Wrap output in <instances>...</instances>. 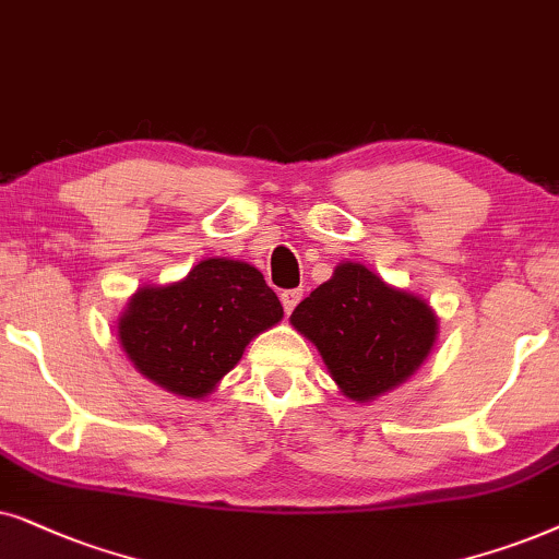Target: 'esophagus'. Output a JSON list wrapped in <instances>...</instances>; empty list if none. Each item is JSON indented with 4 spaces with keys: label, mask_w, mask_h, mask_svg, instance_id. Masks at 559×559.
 <instances>
[{
    "label": "esophagus",
    "mask_w": 559,
    "mask_h": 559,
    "mask_svg": "<svg viewBox=\"0 0 559 559\" xmlns=\"http://www.w3.org/2000/svg\"><path fill=\"white\" fill-rule=\"evenodd\" d=\"M301 296H304L301 288H288V292L281 294V304H284L286 314H292V311L296 309V304L301 301Z\"/></svg>",
    "instance_id": "obj_1"
}]
</instances>
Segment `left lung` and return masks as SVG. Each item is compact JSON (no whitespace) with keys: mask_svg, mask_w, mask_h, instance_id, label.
<instances>
[{"mask_svg":"<svg viewBox=\"0 0 559 559\" xmlns=\"http://www.w3.org/2000/svg\"><path fill=\"white\" fill-rule=\"evenodd\" d=\"M292 324L314 342L345 396L370 401L406 381L435 345L437 317L416 296L342 263L294 309Z\"/></svg>","mask_w":559,"mask_h":559,"instance_id":"obj_1","label":"left lung"}]
</instances>
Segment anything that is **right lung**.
<instances>
[{
    "mask_svg": "<svg viewBox=\"0 0 559 559\" xmlns=\"http://www.w3.org/2000/svg\"><path fill=\"white\" fill-rule=\"evenodd\" d=\"M281 317L284 307L258 267L210 258L178 284L140 288L119 319V342L160 389L202 399Z\"/></svg>",
    "mask_w": 559,
    "mask_h": 559,
    "instance_id": "right-lung-1",
    "label": "right lung"
}]
</instances>
